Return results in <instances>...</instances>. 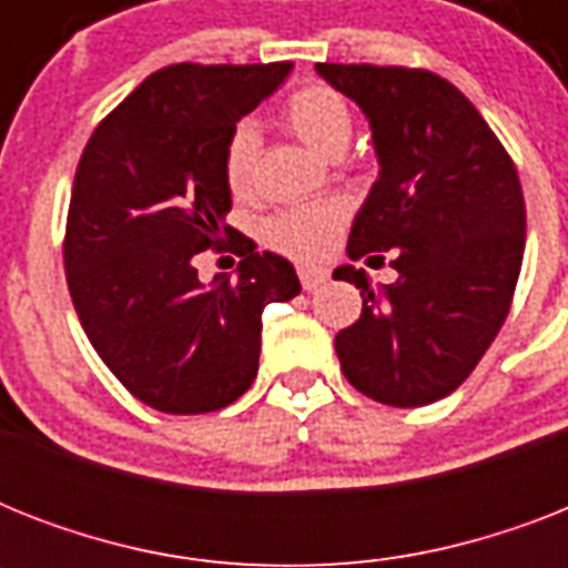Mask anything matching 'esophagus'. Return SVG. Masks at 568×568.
Returning <instances> with one entry per match:
<instances>
[{
  "mask_svg": "<svg viewBox=\"0 0 568 568\" xmlns=\"http://www.w3.org/2000/svg\"><path fill=\"white\" fill-rule=\"evenodd\" d=\"M324 283H327V271H321V267H301V285L306 292H315Z\"/></svg>",
  "mask_w": 568,
  "mask_h": 568,
  "instance_id": "obj_1",
  "label": "esophagus"
}]
</instances>
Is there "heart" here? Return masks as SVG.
I'll use <instances>...</instances> for the list:
<instances>
[{"mask_svg": "<svg viewBox=\"0 0 568 568\" xmlns=\"http://www.w3.org/2000/svg\"><path fill=\"white\" fill-rule=\"evenodd\" d=\"M285 126L310 144L321 155H338L351 141L354 132V111L336 88L329 84H303L285 100L283 109ZM262 135L253 120H241L226 138L223 146V176L235 194L250 189L253 171H256ZM347 217L345 203L338 200H321V203L292 205L276 212L265 221V241L271 247L283 250L294 258H321L327 256L336 244V235Z\"/></svg>", "mask_w": 568, "mask_h": 568, "instance_id": "obj_1", "label": "heart"}]
</instances>
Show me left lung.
<instances>
[{
  "label": "left lung",
  "mask_w": 568,
  "mask_h": 568,
  "mask_svg": "<svg viewBox=\"0 0 568 568\" xmlns=\"http://www.w3.org/2000/svg\"><path fill=\"white\" fill-rule=\"evenodd\" d=\"M315 70L363 109L379 162L347 256L383 262L388 250L397 271L374 292L363 267H336L363 294L359 321L336 336L338 363L379 404H433L475 372L510 312L525 256L519 173L448 79L413 67Z\"/></svg>",
  "instance_id": "1"
}]
</instances>
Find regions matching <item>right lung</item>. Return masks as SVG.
<instances>
[{
    "label": "right lung",
    "instance_id": "add662e5",
    "mask_svg": "<svg viewBox=\"0 0 568 568\" xmlns=\"http://www.w3.org/2000/svg\"><path fill=\"white\" fill-rule=\"evenodd\" d=\"M288 70L164 67L93 129L79 159L64 235L75 315L111 374L159 413L239 400L258 372L262 312L301 294L288 258L256 253L223 223L226 138ZM209 246L240 253L235 281L199 283L193 258Z\"/></svg>",
    "mask_w": 568,
    "mask_h": 568
}]
</instances>
